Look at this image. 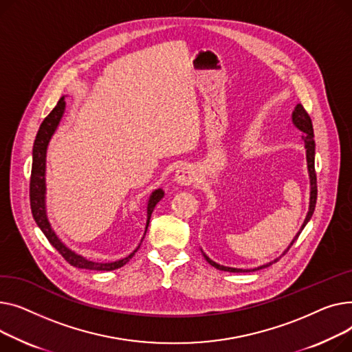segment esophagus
Masks as SVG:
<instances>
[{"instance_id": "1", "label": "esophagus", "mask_w": 352, "mask_h": 352, "mask_svg": "<svg viewBox=\"0 0 352 352\" xmlns=\"http://www.w3.org/2000/svg\"><path fill=\"white\" fill-rule=\"evenodd\" d=\"M195 179V170L190 164H182L179 166L173 175V182H176L180 186H188Z\"/></svg>"}]
</instances>
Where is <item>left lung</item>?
<instances>
[{
    "mask_svg": "<svg viewBox=\"0 0 352 352\" xmlns=\"http://www.w3.org/2000/svg\"><path fill=\"white\" fill-rule=\"evenodd\" d=\"M292 120H293V125L301 131L304 135H302V140H304V148H305V156H307V169H308V176H309V203H308V212H307V216L304 219V223L301 224L298 233L296 234V237L293 239V241L288 244L287 249L278 256L276 257L274 260L268 261L263 265H258V267H254V268H236V267H227V265H223V264H219L216 261H213L208 254H206L201 249V254L203 257L206 258V261H208L210 265H213L214 268H217V270H221V272H229V273H250V272H257V270H261V268H265L268 265H272L274 263H277L288 250H290V247L293 245V243L298 239L300 233L302 232V229L305 227V224L309 221V219H311L313 213H314V209H316V203H317V176H316V169H314V157H316V142H314V131H313V123H311V119H309L308 113L305 112V109L302 108L301 103H297L293 113H292Z\"/></svg>",
    "mask_w": 352,
    "mask_h": 352,
    "instance_id": "8db88e82",
    "label": "left lung"
}]
</instances>
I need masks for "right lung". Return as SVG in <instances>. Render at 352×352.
Returning <instances> with one entry per match:
<instances>
[{
  "mask_svg": "<svg viewBox=\"0 0 352 352\" xmlns=\"http://www.w3.org/2000/svg\"><path fill=\"white\" fill-rule=\"evenodd\" d=\"M65 96H62L56 107L51 111V113L44 119V122L41 123L39 131L36 133L35 142H34V148H32V169H31V182H30V201H31V212L34 216L35 223L38 227L45 234L48 241L55 247L58 253L64 257L71 265L76 268H85V270H96V272H112L116 270V268H120L125 265L138 252L140 247L142 240L144 239V234H146L148 226L151 216L153 213L155 206L160 201V199L164 196V192L162 189H156L151 193L149 200H148V219H146V227H144V233L138 244L136 249L118 258H99V257H91L79 253L78 250L72 249L71 245H68L64 240H62L56 232L54 230V227L51 226V221L48 219L47 213V183H45V172H47V151H48V144L56 132L59 122L64 116L65 112Z\"/></svg>",
  "mask_w": 352,
  "mask_h": 352,
  "instance_id": "obj_1",
  "label": "right lung"
}]
</instances>
